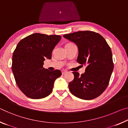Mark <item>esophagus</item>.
Masks as SVG:
<instances>
[{
    "label": "esophagus",
    "instance_id": "esophagus-1",
    "mask_svg": "<svg viewBox=\"0 0 128 128\" xmlns=\"http://www.w3.org/2000/svg\"><path fill=\"white\" fill-rule=\"evenodd\" d=\"M66 70H62V74H66Z\"/></svg>",
    "mask_w": 128,
    "mask_h": 128
}]
</instances>
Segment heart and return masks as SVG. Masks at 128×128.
<instances>
[{
  "label": "heart",
  "mask_w": 128,
  "mask_h": 128,
  "mask_svg": "<svg viewBox=\"0 0 128 128\" xmlns=\"http://www.w3.org/2000/svg\"><path fill=\"white\" fill-rule=\"evenodd\" d=\"M69 44H70V43H69Z\"/></svg>",
  "instance_id": "heart-1"
}]
</instances>
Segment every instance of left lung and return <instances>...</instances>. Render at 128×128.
I'll return each instance as SVG.
<instances>
[{
	"label": "left lung",
	"mask_w": 128,
	"mask_h": 128,
	"mask_svg": "<svg viewBox=\"0 0 128 128\" xmlns=\"http://www.w3.org/2000/svg\"><path fill=\"white\" fill-rule=\"evenodd\" d=\"M63 36L76 44L77 62L86 66L84 74L72 72L74 79L69 83L70 92L83 100L98 97L108 86L114 68L110 46L102 36L93 31H78Z\"/></svg>",
	"instance_id": "left-lung-1"
}]
</instances>
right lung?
I'll return each instance as SVG.
<instances>
[{
    "label": "right lung",
    "instance_id": "add662e5",
    "mask_svg": "<svg viewBox=\"0 0 128 128\" xmlns=\"http://www.w3.org/2000/svg\"><path fill=\"white\" fill-rule=\"evenodd\" d=\"M62 38L60 35L33 34L22 39L12 55V70L18 86L26 96L44 98L51 93L54 84L62 75L60 70L50 71L43 68L46 58Z\"/></svg>",
    "mask_w": 128,
    "mask_h": 128
}]
</instances>
